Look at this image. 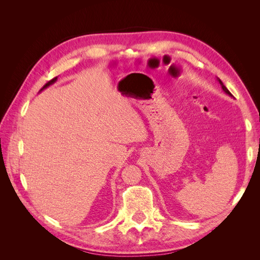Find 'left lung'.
<instances>
[{"label":"left lung","mask_w":260,"mask_h":260,"mask_svg":"<svg viewBox=\"0 0 260 260\" xmlns=\"http://www.w3.org/2000/svg\"><path fill=\"white\" fill-rule=\"evenodd\" d=\"M217 81H218V82L220 83V85H221V88H222V90L224 91V93H225V94H228V95H229V96L233 98V95H232V94L230 93V91H229V90H228V89L225 88V85H224V84L222 83V81H221V80H220V79H219V78H217Z\"/></svg>","instance_id":"1"}]
</instances>
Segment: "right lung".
<instances>
[{
    "mask_svg": "<svg viewBox=\"0 0 260 260\" xmlns=\"http://www.w3.org/2000/svg\"><path fill=\"white\" fill-rule=\"evenodd\" d=\"M57 81V77H55V78H53V79L52 80H50L48 83H45V85L43 86V88L40 90V91H39V92H41V91H43L44 89H46V88H49V86L50 85H52L53 83H55V82H56Z\"/></svg>",
    "mask_w": 260,
    "mask_h": 260,
    "instance_id": "add662e5",
    "label": "right lung"
}]
</instances>
